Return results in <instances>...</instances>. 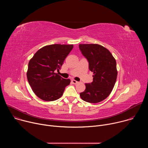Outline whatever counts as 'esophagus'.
I'll return each instance as SVG.
<instances>
[{
	"label": "esophagus",
	"mask_w": 148,
	"mask_h": 148,
	"mask_svg": "<svg viewBox=\"0 0 148 148\" xmlns=\"http://www.w3.org/2000/svg\"><path fill=\"white\" fill-rule=\"evenodd\" d=\"M71 82H72L73 84H77L78 83V81H75V80H74V79H72V80H71Z\"/></svg>",
	"instance_id": "esophagus-1"
}]
</instances>
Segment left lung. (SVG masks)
I'll use <instances>...</instances> for the list:
<instances>
[{
  "instance_id": "8db88e82",
  "label": "left lung",
  "mask_w": 148,
  "mask_h": 148,
  "mask_svg": "<svg viewBox=\"0 0 148 148\" xmlns=\"http://www.w3.org/2000/svg\"><path fill=\"white\" fill-rule=\"evenodd\" d=\"M79 48L94 74L93 81L85 84L86 90L79 95L86 102H99L110 95L115 86L118 74L116 60L107 49L98 44H80Z\"/></svg>"
}]
</instances>
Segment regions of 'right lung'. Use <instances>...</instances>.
Segmentation results:
<instances>
[{
	"mask_svg": "<svg viewBox=\"0 0 148 148\" xmlns=\"http://www.w3.org/2000/svg\"><path fill=\"white\" fill-rule=\"evenodd\" d=\"M73 45H51L39 49L30 60L27 78L33 92L41 99L53 101L63 94L71 81L54 71L62 66Z\"/></svg>",
	"mask_w": 148,
	"mask_h": 148,
	"instance_id": "obj_1",
	"label": "right lung"
}]
</instances>
